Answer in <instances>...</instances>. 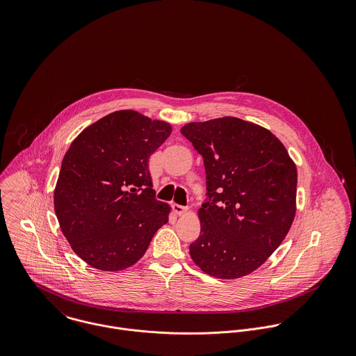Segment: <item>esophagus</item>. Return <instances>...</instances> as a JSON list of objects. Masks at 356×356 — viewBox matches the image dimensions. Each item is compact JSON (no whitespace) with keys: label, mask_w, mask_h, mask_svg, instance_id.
Instances as JSON below:
<instances>
[{"label":"esophagus","mask_w":356,"mask_h":356,"mask_svg":"<svg viewBox=\"0 0 356 356\" xmlns=\"http://www.w3.org/2000/svg\"><path fill=\"white\" fill-rule=\"evenodd\" d=\"M172 209H174V212H175V213H178V215H182L184 212H186V211H188V208H186V207L179 205V204H172Z\"/></svg>","instance_id":"obj_1"}]
</instances>
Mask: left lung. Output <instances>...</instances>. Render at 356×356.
Here are the masks:
<instances>
[{"mask_svg":"<svg viewBox=\"0 0 356 356\" xmlns=\"http://www.w3.org/2000/svg\"><path fill=\"white\" fill-rule=\"evenodd\" d=\"M181 133L203 156L207 199L189 247L205 274L233 280L261 266L288 234L298 171L267 129L238 118L188 123Z\"/></svg>","mask_w":356,"mask_h":356,"instance_id":"1","label":"left lung"}]
</instances>
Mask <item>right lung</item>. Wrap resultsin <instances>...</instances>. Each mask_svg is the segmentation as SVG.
Segmentation results:
<instances>
[{
    "label": "right lung",
    "instance_id": "add662e5",
    "mask_svg": "<svg viewBox=\"0 0 356 356\" xmlns=\"http://www.w3.org/2000/svg\"><path fill=\"white\" fill-rule=\"evenodd\" d=\"M171 126L116 111L86 127L61 161L54 212L72 251L102 271L137 263L170 207L156 200L149 157Z\"/></svg>",
    "mask_w": 356,
    "mask_h": 356
}]
</instances>
